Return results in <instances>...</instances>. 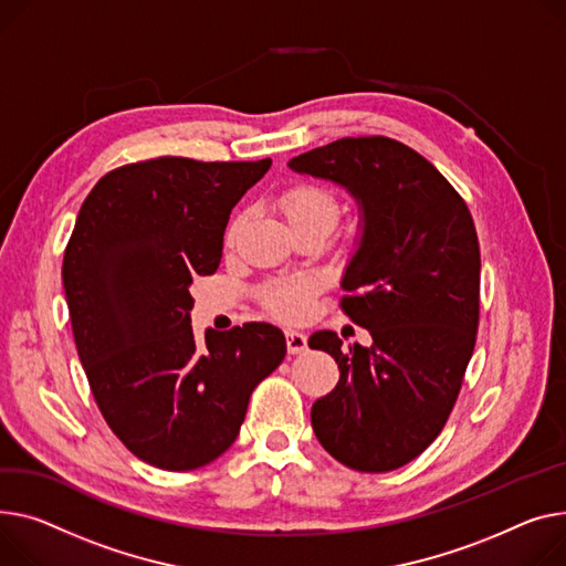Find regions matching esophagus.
<instances>
[{
	"mask_svg": "<svg viewBox=\"0 0 566 566\" xmlns=\"http://www.w3.org/2000/svg\"><path fill=\"white\" fill-rule=\"evenodd\" d=\"M286 348L291 355L307 350V336L297 329H286Z\"/></svg>",
	"mask_w": 566,
	"mask_h": 566,
	"instance_id": "obj_1",
	"label": "esophagus"
}]
</instances>
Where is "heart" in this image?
<instances>
[{"label":"heart","mask_w":566,"mask_h":566,"mask_svg":"<svg viewBox=\"0 0 566 566\" xmlns=\"http://www.w3.org/2000/svg\"><path fill=\"white\" fill-rule=\"evenodd\" d=\"M280 205H282V211H284L291 228H295V224H303V222H327L329 228H334V222L338 218L336 200L318 186H295L289 193L282 196ZM241 224H243V216H237L228 230L230 243L237 239ZM312 289H314V284L310 280L277 282L269 289V295H266L269 307L284 318L303 316L310 305Z\"/></svg>","instance_id":"obj_1"}]
</instances>
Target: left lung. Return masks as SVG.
<instances>
[{"label": "left lung", "mask_w": 566, "mask_h": 566, "mask_svg": "<svg viewBox=\"0 0 566 566\" xmlns=\"http://www.w3.org/2000/svg\"><path fill=\"white\" fill-rule=\"evenodd\" d=\"M289 168L344 188L357 205L342 307L373 338L368 348H344L329 329L310 336L342 373L334 391L314 402L312 428L355 471L400 469L446 426L473 355V218L446 177L394 138H342L293 157Z\"/></svg>", "instance_id": "left-lung-1"}]
</instances>
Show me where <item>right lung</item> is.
<instances>
[{
  "label": "right lung",
  "instance_id": "add662e5",
  "mask_svg": "<svg viewBox=\"0 0 566 566\" xmlns=\"http://www.w3.org/2000/svg\"><path fill=\"white\" fill-rule=\"evenodd\" d=\"M271 159L161 157L104 175L63 254L74 344L102 417L132 453L193 471L239 437L254 387L286 355L271 323L198 342L191 286L216 273L237 202Z\"/></svg>",
  "mask_w": 566,
  "mask_h": 566
}]
</instances>
